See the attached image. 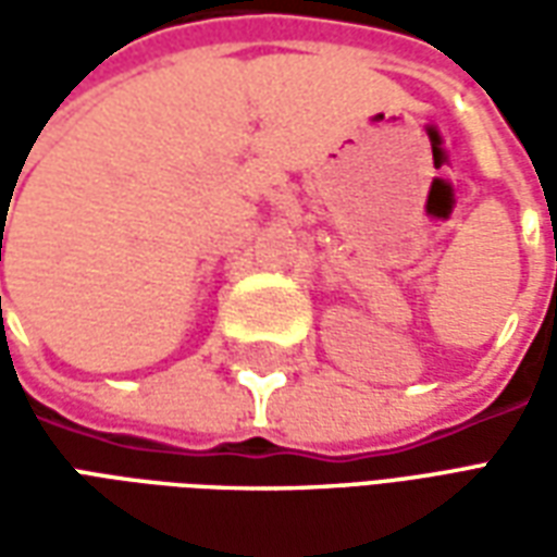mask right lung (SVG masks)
I'll use <instances>...</instances> for the list:
<instances>
[{
  "label": "right lung",
  "instance_id": "obj_1",
  "mask_svg": "<svg viewBox=\"0 0 557 557\" xmlns=\"http://www.w3.org/2000/svg\"><path fill=\"white\" fill-rule=\"evenodd\" d=\"M0 244H2V242H0Z\"/></svg>",
  "mask_w": 557,
  "mask_h": 557
}]
</instances>
